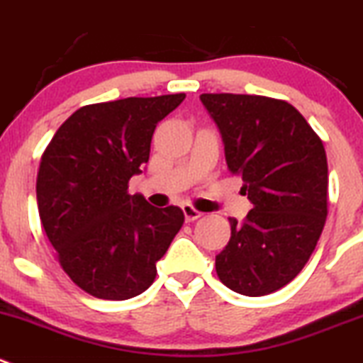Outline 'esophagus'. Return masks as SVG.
I'll return each mask as SVG.
<instances>
[{"label":"esophagus","instance_id":"obj_1","mask_svg":"<svg viewBox=\"0 0 363 363\" xmlns=\"http://www.w3.org/2000/svg\"><path fill=\"white\" fill-rule=\"evenodd\" d=\"M182 210H184V216H185V220H189V223H192V220L199 219V217L203 216L199 210H196L192 205H184L182 206Z\"/></svg>","mask_w":363,"mask_h":363}]
</instances>
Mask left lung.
Returning <instances> with one entry per match:
<instances>
[{
  "label": "left lung",
  "instance_id": "obj_1",
  "mask_svg": "<svg viewBox=\"0 0 363 363\" xmlns=\"http://www.w3.org/2000/svg\"><path fill=\"white\" fill-rule=\"evenodd\" d=\"M223 137L228 169L242 176L253 208L230 217L231 237L216 257L220 281L242 296L271 294L299 274L328 216L323 140L287 101L250 94H201Z\"/></svg>",
  "mask_w": 363,
  "mask_h": 363
}]
</instances>
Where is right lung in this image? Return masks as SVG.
<instances>
[{"label": "right lung", "mask_w": 363, "mask_h": 363, "mask_svg": "<svg viewBox=\"0 0 363 363\" xmlns=\"http://www.w3.org/2000/svg\"><path fill=\"white\" fill-rule=\"evenodd\" d=\"M185 94L82 106L57 130L40 160L37 205L69 278L110 301L143 294L185 217L157 208L128 182L150 160L157 124Z\"/></svg>", "instance_id": "right-lung-1"}]
</instances>
